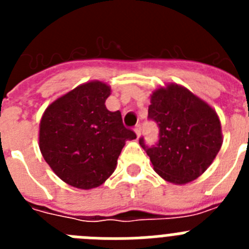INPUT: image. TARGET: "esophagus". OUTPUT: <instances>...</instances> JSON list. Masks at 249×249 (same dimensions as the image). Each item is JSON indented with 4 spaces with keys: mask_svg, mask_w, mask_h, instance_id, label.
<instances>
[{
    "mask_svg": "<svg viewBox=\"0 0 249 249\" xmlns=\"http://www.w3.org/2000/svg\"><path fill=\"white\" fill-rule=\"evenodd\" d=\"M141 131H142V129H141V126L140 124H137V126L135 127V132H136V135H137L138 138H140V136H141Z\"/></svg>",
    "mask_w": 249,
    "mask_h": 249,
    "instance_id": "34e87169",
    "label": "esophagus"
}]
</instances>
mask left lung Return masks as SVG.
<instances>
[{
	"label": "left lung",
	"mask_w": 249,
	"mask_h": 249,
	"mask_svg": "<svg viewBox=\"0 0 249 249\" xmlns=\"http://www.w3.org/2000/svg\"><path fill=\"white\" fill-rule=\"evenodd\" d=\"M148 118L160 128V140L141 147L164 181L186 184L204 173L222 147L218 114L207 102L177 83L155 89L148 106Z\"/></svg>",
	"instance_id": "left-lung-1"
}]
</instances>
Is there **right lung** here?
Masks as SVG:
<instances>
[{"label": "right lung", "mask_w": 249, "mask_h": 249, "mask_svg": "<svg viewBox=\"0 0 249 249\" xmlns=\"http://www.w3.org/2000/svg\"><path fill=\"white\" fill-rule=\"evenodd\" d=\"M111 87L91 81L57 98L39 122V149L63 182L80 190L105 183L117 167L126 141L136 133L123 126L120 111L106 108Z\"/></svg>", "instance_id": "obj_1"}]
</instances>
